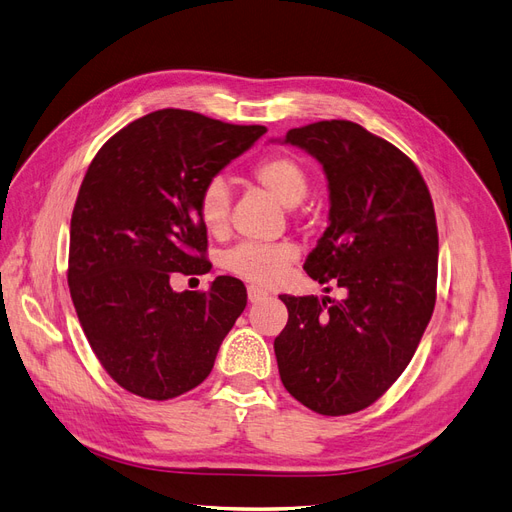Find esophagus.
I'll use <instances>...</instances> for the list:
<instances>
[{
    "mask_svg": "<svg viewBox=\"0 0 512 512\" xmlns=\"http://www.w3.org/2000/svg\"><path fill=\"white\" fill-rule=\"evenodd\" d=\"M246 293H249L251 304H257V301H263V299L268 297V293L263 291V289H259V287H249V289H246Z\"/></svg>",
    "mask_w": 512,
    "mask_h": 512,
    "instance_id": "obj_1",
    "label": "esophagus"
}]
</instances>
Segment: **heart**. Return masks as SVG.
<instances>
[{
    "mask_svg": "<svg viewBox=\"0 0 512 512\" xmlns=\"http://www.w3.org/2000/svg\"><path fill=\"white\" fill-rule=\"evenodd\" d=\"M253 179L285 206H297L310 192L308 170L297 158L287 154H276L255 164ZM230 206L232 194L225 179L213 177L202 185L198 196V217L208 234L221 236L227 232ZM295 259L297 249L289 242H242L223 257V266L246 282L268 287L282 278Z\"/></svg>",
    "mask_w": 512,
    "mask_h": 512,
    "instance_id": "obj_1",
    "label": "heart"
}]
</instances>
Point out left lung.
<instances>
[{"label":"left lung","instance_id":"obj_1","mask_svg":"<svg viewBox=\"0 0 512 512\" xmlns=\"http://www.w3.org/2000/svg\"><path fill=\"white\" fill-rule=\"evenodd\" d=\"M285 141L329 179L331 223L304 270L348 295H280L289 310L274 339L280 380L308 409L348 415L380 399L418 350L437 301V217L418 166L361 124L314 122Z\"/></svg>","mask_w":512,"mask_h":512}]
</instances>
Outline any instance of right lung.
<instances>
[{
    "instance_id": "right-lung-1",
    "label": "right lung",
    "mask_w": 512,
    "mask_h": 512,
    "mask_svg": "<svg viewBox=\"0 0 512 512\" xmlns=\"http://www.w3.org/2000/svg\"><path fill=\"white\" fill-rule=\"evenodd\" d=\"M263 132L158 109L92 158L71 215L67 282L94 356L124 390L168 401L211 373L246 289L219 276L211 291L175 293L170 278L211 270L200 189Z\"/></svg>"
}]
</instances>
